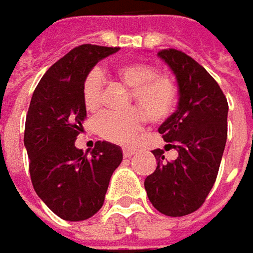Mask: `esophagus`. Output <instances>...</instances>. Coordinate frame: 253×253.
<instances>
[{
  "label": "esophagus",
  "mask_w": 253,
  "mask_h": 253,
  "mask_svg": "<svg viewBox=\"0 0 253 253\" xmlns=\"http://www.w3.org/2000/svg\"><path fill=\"white\" fill-rule=\"evenodd\" d=\"M134 153H136L134 149H130V148H125V149H123V156H125V158H131Z\"/></svg>",
  "instance_id": "1"
}]
</instances>
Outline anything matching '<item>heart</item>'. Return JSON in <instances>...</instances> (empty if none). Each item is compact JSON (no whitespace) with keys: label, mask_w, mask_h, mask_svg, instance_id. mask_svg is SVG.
Segmentation results:
<instances>
[{"label":"heart","mask_w":253,"mask_h":253,"mask_svg":"<svg viewBox=\"0 0 253 253\" xmlns=\"http://www.w3.org/2000/svg\"><path fill=\"white\" fill-rule=\"evenodd\" d=\"M117 75L131 86L130 101L139 105L126 111H104L95 119L97 133L108 142L119 145L133 143L143 128L145 118L149 122H164L172 114L178 101V89L171 77L156 74L149 62H127L117 68ZM105 77L100 68L91 69L82 82V100L88 111H97L104 97Z\"/></svg>","instance_id":"b5f03b06"}]
</instances>
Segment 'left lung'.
Returning a JSON list of instances; mask_svg holds the SVG:
<instances>
[{
    "mask_svg": "<svg viewBox=\"0 0 253 253\" xmlns=\"http://www.w3.org/2000/svg\"><path fill=\"white\" fill-rule=\"evenodd\" d=\"M173 71L179 86L178 110L158 131L178 152L165 161L155 149V172L145 179L152 206L165 216L181 217L198 210L217 178L227 139V100L214 78L188 55L176 49L158 52Z\"/></svg>",
    "mask_w": 253,
    "mask_h": 253,
    "instance_id": "1",
    "label": "left lung"
}]
</instances>
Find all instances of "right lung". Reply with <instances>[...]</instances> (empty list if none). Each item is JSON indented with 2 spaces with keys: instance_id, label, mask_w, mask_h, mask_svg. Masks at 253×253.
<instances>
[{
  "instance_id": "right-lung-1",
  "label": "right lung",
  "mask_w": 253,
  "mask_h": 253,
  "mask_svg": "<svg viewBox=\"0 0 253 253\" xmlns=\"http://www.w3.org/2000/svg\"><path fill=\"white\" fill-rule=\"evenodd\" d=\"M117 50L97 44L72 49L47 69L30 101L24 145L32 184L43 203L63 220L94 216L123 161L120 146L110 142H97L91 155L75 148L86 119L82 82L98 60Z\"/></svg>"
}]
</instances>
